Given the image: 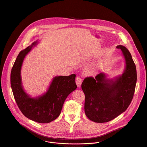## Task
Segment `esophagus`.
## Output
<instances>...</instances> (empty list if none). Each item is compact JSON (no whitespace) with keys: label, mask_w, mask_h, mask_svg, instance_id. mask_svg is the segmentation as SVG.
<instances>
[{"label":"esophagus","mask_w":147,"mask_h":147,"mask_svg":"<svg viewBox=\"0 0 147 147\" xmlns=\"http://www.w3.org/2000/svg\"><path fill=\"white\" fill-rule=\"evenodd\" d=\"M76 82L77 84V86L78 87H80L81 86V84L82 82V80L80 77H77L76 79Z\"/></svg>","instance_id":"34e87169"}]
</instances>
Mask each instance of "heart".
<instances>
[{"label": "heart", "mask_w": 147, "mask_h": 147, "mask_svg": "<svg viewBox=\"0 0 147 147\" xmlns=\"http://www.w3.org/2000/svg\"><path fill=\"white\" fill-rule=\"evenodd\" d=\"M90 70H92V71L94 70V67H90Z\"/></svg>", "instance_id": "1"}]
</instances>
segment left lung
Instances as JSON below:
<instances>
[{"label":"left lung","mask_w":147,"mask_h":147,"mask_svg":"<svg viewBox=\"0 0 147 147\" xmlns=\"http://www.w3.org/2000/svg\"><path fill=\"white\" fill-rule=\"evenodd\" d=\"M116 48L121 49L125 61L122 75L109 80L101 73L95 78L86 77L81 84L86 96V115L96 123L108 122L117 117L127 109L134 96L137 82L136 65L126 48L118 45Z\"/></svg>","instance_id":"left-lung-1"}]
</instances>
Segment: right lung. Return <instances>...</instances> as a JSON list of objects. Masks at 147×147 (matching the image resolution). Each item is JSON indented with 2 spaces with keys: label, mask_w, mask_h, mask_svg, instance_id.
Segmentation results:
<instances>
[{
  "label": "right lung",
  "mask_w": 147,
  "mask_h": 147,
  "mask_svg": "<svg viewBox=\"0 0 147 147\" xmlns=\"http://www.w3.org/2000/svg\"><path fill=\"white\" fill-rule=\"evenodd\" d=\"M36 44V42H33L17 56L11 71V87L17 106L26 117L38 123H48L60 115L66 98L77 88L76 74L56 76L46 93L38 97H30L23 88L21 69L24 57Z\"/></svg>",
  "instance_id": "obj_1"
}]
</instances>
